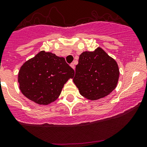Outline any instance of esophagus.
<instances>
[{
    "label": "esophagus",
    "instance_id": "esophagus-1",
    "mask_svg": "<svg viewBox=\"0 0 147 147\" xmlns=\"http://www.w3.org/2000/svg\"><path fill=\"white\" fill-rule=\"evenodd\" d=\"M71 67L72 68H73L74 69H75V65H74V63H71Z\"/></svg>",
    "mask_w": 147,
    "mask_h": 147
}]
</instances>
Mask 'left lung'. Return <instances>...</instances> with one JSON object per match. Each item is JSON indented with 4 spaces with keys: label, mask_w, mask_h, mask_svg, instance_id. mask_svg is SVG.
Segmentation results:
<instances>
[{
    "label": "left lung",
    "mask_w": 147,
    "mask_h": 147,
    "mask_svg": "<svg viewBox=\"0 0 147 147\" xmlns=\"http://www.w3.org/2000/svg\"><path fill=\"white\" fill-rule=\"evenodd\" d=\"M118 78L119 69L116 61L98 48L80 55L73 80L82 96L97 100L109 94L116 88Z\"/></svg>",
    "instance_id": "8db88e82"
}]
</instances>
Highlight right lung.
I'll use <instances>...</instances> for the list:
<instances>
[{
	"label": "right lung",
	"instance_id": "obj_1",
	"mask_svg": "<svg viewBox=\"0 0 147 147\" xmlns=\"http://www.w3.org/2000/svg\"><path fill=\"white\" fill-rule=\"evenodd\" d=\"M74 76V70L64 57L40 51L20 68L18 83L25 97L48 105L59 97L64 85Z\"/></svg>",
	"mask_w": 147,
	"mask_h": 147
}]
</instances>
